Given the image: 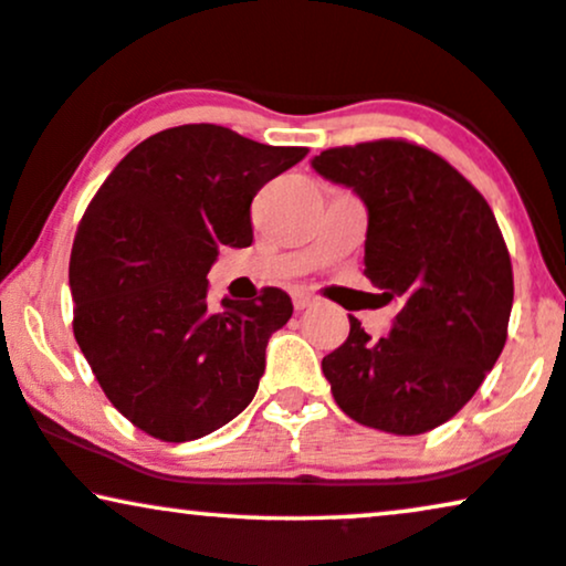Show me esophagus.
Masks as SVG:
<instances>
[{
  "instance_id": "34e87169",
  "label": "esophagus",
  "mask_w": 566,
  "mask_h": 566,
  "mask_svg": "<svg viewBox=\"0 0 566 566\" xmlns=\"http://www.w3.org/2000/svg\"><path fill=\"white\" fill-rule=\"evenodd\" d=\"M292 303H295V311H305V307H311L316 300L305 295V292H292Z\"/></svg>"
}]
</instances>
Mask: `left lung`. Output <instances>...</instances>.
Segmentation results:
<instances>
[{
	"label": "left lung",
	"mask_w": 566,
	"mask_h": 566,
	"mask_svg": "<svg viewBox=\"0 0 566 566\" xmlns=\"http://www.w3.org/2000/svg\"><path fill=\"white\" fill-rule=\"evenodd\" d=\"M321 177L368 211L366 276L397 300L389 334L349 336L324 357L336 405L357 423L415 436L447 423L502 355L512 261L485 198L441 156L374 140L313 156Z\"/></svg>",
	"instance_id": "8db88e82"
}]
</instances>
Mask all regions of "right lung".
I'll return each mask as SVG.
<instances>
[{"mask_svg": "<svg viewBox=\"0 0 566 566\" xmlns=\"http://www.w3.org/2000/svg\"><path fill=\"white\" fill-rule=\"evenodd\" d=\"M307 148L221 125L151 135L114 167L70 255L75 339L109 402L161 441L217 431L253 402L287 292L209 307L221 248L253 242L250 203Z\"/></svg>", "mask_w": 566, "mask_h": 566, "instance_id": "add662e5", "label": "right lung"}]
</instances>
